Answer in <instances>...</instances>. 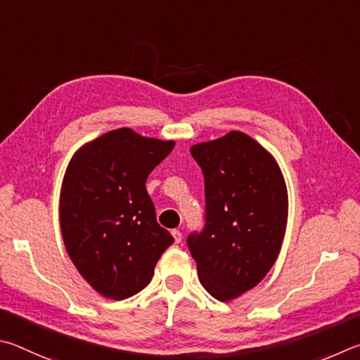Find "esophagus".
<instances>
[{
    "label": "esophagus",
    "instance_id": "1",
    "mask_svg": "<svg viewBox=\"0 0 360 360\" xmlns=\"http://www.w3.org/2000/svg\"><path fill=\"white\" fill-rule=\"evenodd\" d=\"M172 237H174L175 243H180V242H181V232H180V231L174 229V231H172Z\"/></svg>",
    "mask_w": 360,
    "mask_h": 360
}]
</instances>
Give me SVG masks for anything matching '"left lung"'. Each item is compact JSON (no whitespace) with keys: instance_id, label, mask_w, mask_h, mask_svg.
Instances as JSON below:
<instances>
[{"instance_id":"1","label":"left lung","mask_w":360,"mask_h":360,"mask_svg":"<svg viewBox=\"0 0 360 360\" xmlns=\"http://www.w3.org/2000/svg\"><path fill=\"white\" fill-rule=\"evenodd\" d=\"M205 181V226L188 237L199 281L228 302L255 288L280 255L288 190L275 158L240 131L196 143Z\"/></svg>"}]
</instances>
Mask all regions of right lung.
<instances>
[{
    "instance_id": "obj_1",
    "label": "right lung",
    "mask_w": 360,
    "mask_h": 360,
    "mask_svg": "<svg viewBox=\"0 0 360 360\" xmlns=\"http://www.w3.org/2000/svg\"><path fill=\"white\" fill-rule=\"evenodd\" d=\"M174 145L120 128L82 145L69 161L60 193L63 240L79 274L107 299L142 291L174 243L145 188Z\"/></svg>"
}]
</instances>
